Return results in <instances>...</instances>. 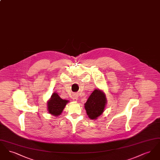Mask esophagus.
Returning a JSON list of instances; mask_svg holds the SVG:
<instances>
[{
	"label": "esophagus",
	"mask_w": 160,
	"mask_h": 160,
	"mask_svg": "<svg viewBox=\"0 0 160 160\" xmlns=\"http://www.w3.org/2000/svg\"><path fill=\"white\" fill-rule=\"evenodd\" d=\"M72 99L74 101H77V99H78V95L77 94H74L73 95V97H72Z\"/></svg>",
	"instance_id": "esophagus-1"
}]
</instances>
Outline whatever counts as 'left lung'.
<instances>
[{
    "instance_id": "obj_1",
    "label": "left lung",
    "mask_w": 160,
    "mask_h": 160,
    "mask_svg": "<svg viewBox=\"0 0 160 160\" xmlns=\"http://www.w3.org/2000/svg\"><path fill=\"white\" fill-rule=\"evenodd\" d=\"M106 104L105 93L99 89H95L84 104V108L88 117L92 120H95L102 114Z\"/></svg>"
}]
</instances>
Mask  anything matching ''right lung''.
Here are the masks:
<instances>
[{
    "instance_id": "add662e5",
    "label": "right lung",
    "mask_w": 160,
    "mask_h": 160,
    "mask_svg": "<svg viewBox=\"0 0 160 160\" xmlns=\"http://www.w3.org/2000/svg\"><path fill=\"white\" fill-rule=\"evenodd\" d=\"M69 102L68 100L61 98L57 93H53L50 98L47 101L48 112L54 116H58L61 115Z\"/></svg>"
}]
</instances>
